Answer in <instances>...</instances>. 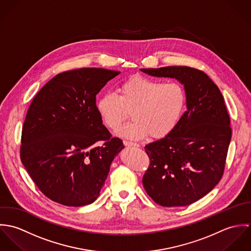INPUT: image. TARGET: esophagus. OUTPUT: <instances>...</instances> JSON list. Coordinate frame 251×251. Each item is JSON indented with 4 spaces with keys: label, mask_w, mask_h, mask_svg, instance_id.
Returning <instances> with one entry per match:
<instances>
[{
    "label": "esophagus",
    "mask_w": 251,
    "mask_h": 251,
    "mask_svg": "<svg viewBox=\"0 0 251 251\" xmlns=\"http://www.w3.org/2000/svg\"><path fill=\"white\" fill-rule=\"evenodd\" d=\"M124 144L126 146H128V147H139L138 144L133 143V142H130V141H124Z\"/></svg>",
    "instance_id": "esophagus-1"
}]
</instances>
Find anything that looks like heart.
<instances>
[{
    "instance_id": "obj_1",
    "label": "heart",
    "mask_w": 251,
    "mask_h": 251,
    "mask_svg": "<svg viewBox=\"0 0 251 251\" xmlns=\"http://www.w3.org/2000/svg\"><path fill=\"white\" fill-rule=\"evenodd\" d=\"M119 95L108 92L97 100V111L111 130H117L129 117L133 121L125 126L119 135L128 139H142L150 134L154 139L167 136L175 128L185 104V94L176 82L133 75L118 87Z\"/></svg>"
}]
</instances>
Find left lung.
<instances>
[{"mask_svg":"<svg viewBox=\"0 0 251 251\" xmlns=\"http://www.w3.org/2000/svg\"><path fill=\"white\" fill-rule=\"evenodd\" d=\"M140 71L177 79L184 87L187 108L172 132L145 146L150 165L144 188L160 206L190 205L208 194L224 172L232 136L224 99L202 71L189 67Z\"/></svg>","mask_w":251,"mask_h":251,"instance_id":"8db88e82","label":"left lung"}]
</instances>
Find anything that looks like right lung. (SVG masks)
Here are the masks:
<instances>
[{
    "label": "right lung",
    "mask_w": 251,
    "mask_h": 251,
    "mask_svg": "<svg viewBox=\"0 0 251 251\" xmlns=\"http://www.w3.org/2000/svg\"><path fill=\"white\" fill-rule=\"evenodd\" d=\"M118 74L96 68L59 73L40 89L28 109L20 158L52 201L81 207L99 197L111 162L124 145L102 125L96 97Z\"/></svg>",
    "instance_id": "right-lung-1"
}]
</instances>
